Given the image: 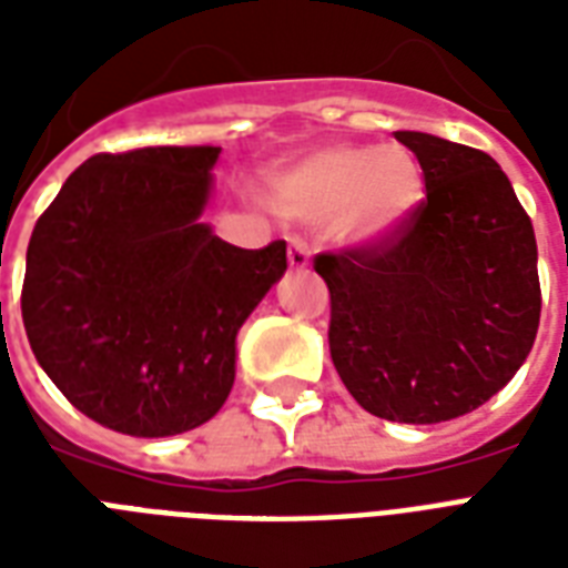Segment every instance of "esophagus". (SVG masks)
<instances>
[{"label": "esophagus", "instance_id": "34e87169", "mask_svg": "<svg viewBox=\"0 0 568 568\" xmlns=\"http://www.w3.org/2000/svg\"><path fill=\"white\" fill-rule=\"evenodd\" d=\"M288 265H292V271L310 267V247H306L301 239L288 241Z\"/></svg>", "mask_w": 568, "mask_h": 568}]
</instances>
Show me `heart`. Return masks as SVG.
<instances>
[{
	"mask_svg": "<svg viewBox=\"0 0 568 568\" xmlns=\"http://www.w3.org/2000/svg\"><path fill=\"white\" fill-rule=\"evenodd\" d=\"M271 205L303 223H336L356 247L397 239L424 203V171L404 144L315 150L271 180Z\"/></svg>",
	"mask_w": 568,
	"mask_h": 568,
	"instance_id": "obj_1",
	"label": "heart"
}]
</instances>
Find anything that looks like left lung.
<instances>
[{
	"label": "left lung",
	"instance_id": "obj_1",
	"mask_svg": "<svg viewBox=\"0 0 568 568\" xmlns=\"http://www.w3.org/2000/svg\"><path fill=\"white\" fill-rule=\"evenodd\" d=\"M424 171L397 239L315 256L329 288V356L377 418L439 424L501 392L539 327L537 239L493 155L395 132Z\"/></svg>",
	"mask_w": 568,
	"mask_h": 568
}]
</instances>
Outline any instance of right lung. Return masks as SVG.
<instances>
[{"instance_id": "right-lung-1", "label": "right lung", "mask_w": 568, "mask_h": 568, "mask_svg": "<svg viewBox=\"0 0 568 568\" xmlns=\"http://www.w3.org/2000/svg\"><path fill=\"white\" fill-rule=\"evenodd\" d=\"M221 146L93 155L38 217L22 324L70 404L126 436H176L230 397L235 336L285 274V241L244 250L200 214Z\"/></svg>"}]
</instances>
